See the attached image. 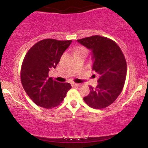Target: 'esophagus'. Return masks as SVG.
Instances as JSON below:
<instances>
[{
  "mask_svg": "<svg viewBox=\"0 0 148 148\" xmlns=\"http://www.w3.org/2000/svg\"><path fill=\"white\" fill-rule=\"evenodd\" d=\"M72 85L74 86H77V87H79V86H82L81 84H77V83H73Z\"/></svg>",
  "mask_w": 148,
  "mask_h": 148,
  "instance_id": "esophagus-1",
  "label": "esophagus"
}]
</instances>
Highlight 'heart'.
I'll use <instances>...</instances> for the list:
<instances>
[{
  "label": "heart",
  "instance_id": "b5f03b06",
  "mask_svg": "<svg viewBox=\"0 0 148 148\" xmlns=\"http://www.w3.org/2000/svg\"><path fill=\"white\" fill-rule=\"evenodd\" d=\"M82 51L86 52V49H85V48L82 47V46H79V47H77V49L75 50V53H79V52H82Z\"/></svg>",
  "mask_w": 148,
  "mask_h": 148
}]
</instances>
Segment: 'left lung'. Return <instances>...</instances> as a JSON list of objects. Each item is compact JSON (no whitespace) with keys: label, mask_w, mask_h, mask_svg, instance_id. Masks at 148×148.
Segmentation results:
<instances>
[{"label":"left lung","mask_w":148,"mask_h":148,"mask_svg":"<svg viewBox=\"0 0 148 148\" xmlns=\"http://www.w3.org/2000/svg\"><path fill=\"white\" fill-rule=\"evenodd\" d=\"M92 51V70L99 75L95 88L89 86V95L84 97L88 106L104 109L116 100L125 85L127 63L120 46L113 40L100 36L77 40Z\"/></svg>","instance_id":"1"}]
</instances>
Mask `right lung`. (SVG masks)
I'll return each instance as SVG.
<instances>
[{
	"label": "right lung",
	"mask_w": 148,
	"mask_h": 148,
	"mask_svg": "<svg viewBox=\"0 0 148 148\" xmlns=\"http://www.w3.org/2000/svg\"><path fill=\"white\" fill-rule=\"evenodd\" d=\"M71 40L46 38L34 44L26 53L21 69V81L28 96L36 104L46 109L57 107L71 88L69 83H60L49 77L56 68Z\"/></svg>",
	"instance_id": "add662e5"
}]
</instances>
